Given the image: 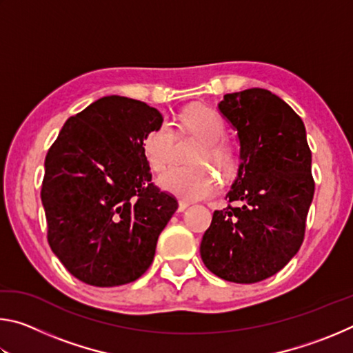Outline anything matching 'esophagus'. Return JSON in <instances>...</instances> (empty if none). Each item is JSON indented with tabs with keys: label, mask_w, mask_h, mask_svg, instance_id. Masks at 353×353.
<instances>
[{
	"label": "esophagus",
	"mask_w": 353,
	"mask_h": 353,
	"mask_svg": "<svg viewBox=\"0 0 353 353\" xmlns=\"http://www.w3.org/2000/svg\"><path fill=\"white\" fill-rule=\"evenodd\" d=\"M188 202L187 201H179V207H177V212H185L188 208Z\"/></svg>",
	"instance_id": "esophagus-1"
}]
</instances>
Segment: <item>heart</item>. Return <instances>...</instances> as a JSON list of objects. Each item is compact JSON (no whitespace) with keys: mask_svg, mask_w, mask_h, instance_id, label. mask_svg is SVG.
Instances as JSON below:
<instances>
[{"mask_svg":"<svg viewBox=\"0 0 353 353\" xmlns=\"http://www.w3.org/2000/svg\"><path fill=\"white\" fill-rule=\"evenodd\" d=\"M179 128L194 135L202 146L194 154L193 163H210L218 171L230 172L235 166V152L223 141L225 124L208 107H190L177 118ZM176 132L168 121L159 123L143 139V152L154 171H162L170 163L174 149ZM157 183L179 198L194 201L210 198L218 190V181L205 165L171 166L160 174Z\"/></svg>","mask_w":353,"mask_h":353,"instance_id":"b5f03b06","label":"heart"}]
</instances>
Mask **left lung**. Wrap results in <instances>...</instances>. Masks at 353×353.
Segmentation results:
<instances>
[{
    "mask_svg": "<svg viewBox=\"0 0 353 353\" xmlns=\"http://www.w3.org/2000/svg\"><path fill=\"white\" fill-rule=\"evenodd\" d=\"M218 109L240 141V166L225 207L213 213L201 259L214 276L256 283L297 254L314 194L312 151L301 117L265 88L227 93Z\"/></svg>",
    "mask_w": 353,
    "mask_h": 353,
    "instance_id": "1",
    "label": "left lung"
}]
</instances>
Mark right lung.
I'll return each instance as SVG.
<instances>
[{"label": "right lung", "instance_id": "right-lung-1", "mask_svg": "<svg viewBox=\"0 0 353 353\" xmlns=\"http://www.w3.org/2000/svg\"><path fill=\"white\" fill-rule=\"evenodd\" d=\"M163 121L141 101L104 97L70 117L45 159L48 243L81 282L118 286L151 266L177 201L151 183L143 139Z\"/></svg>", "mask_w": 353, "mask_h": 353}]
</instances>
